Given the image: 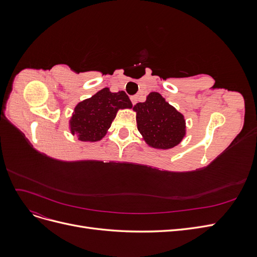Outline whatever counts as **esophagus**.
Returning <instances> with one entry per match:
<instances>
[{
  "instance_id": "34e87169",
  "label": "esophagus",
  "mask_w": 257,
  "mask_h": 257,
  "mask_svg": "<svg viewBox=\"0 0 257 257\" xmlns=\"http://www.w3.org/2000/svg\"><path fill=\"white\" fill-rule=\"evenodd\" d=\"M138 95H135V96H132L131 97V102H132V104L133 105H136L137 104V102H138Z\"/></svg>"
}]
</instances>
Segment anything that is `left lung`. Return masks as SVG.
I'll use <instances>...</instances> for the list:
<instances>
[{
    "label": "left lung",
    "instance_id": "1",
    "mask_svg": "<svg viewBox=\"0 0 257 257\" xmlns=\"http://www.w3.org/2000/svg\"><path fill=\"white\" fill-rule=\"evenodd\" d=\"M133 110L143 141L154 149H172L186 135L184 115L158 92L149 93L146 102L136 104Z\"/></svg>",
    "mask_w": 257,
    "mask_h": 257
}]
</instances>
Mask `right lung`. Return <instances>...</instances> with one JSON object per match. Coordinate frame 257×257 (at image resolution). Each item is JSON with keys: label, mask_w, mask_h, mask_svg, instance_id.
Returning a JSON list of instances; mask_svg holds the SVG:
<instances>
[{"label": "right lung", "mask_w": 257, "mask_h": 257, "mask_svg": "<svg viewBox=\"0 0 257 257\" xmlns=\"http://www.w3.org/2000/svg\"><path fill=\"white\" fill-rule=\"evenodd\" d=\"M132 107L125 92L112 93L109 88H104L76 105L68 121V128L80 142H98L107 134L116 112Z\"/></svg>", "instance_id": "1"}]
</instances>
